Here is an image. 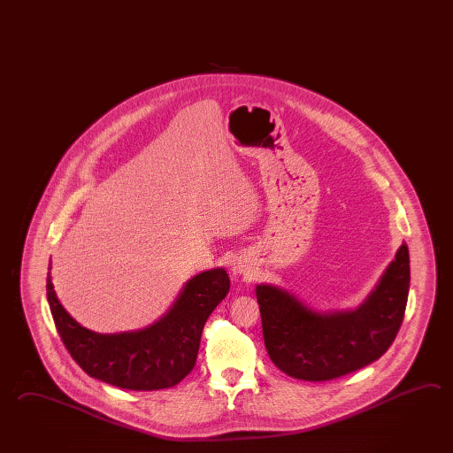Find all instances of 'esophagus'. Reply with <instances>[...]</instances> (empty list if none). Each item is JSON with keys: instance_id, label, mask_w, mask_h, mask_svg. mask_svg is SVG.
Segmentation results:
<instances>
[{"instance_id": "obj_1", "label": "esophagus", "mask_w": 453, "mask_h": 453, "mask_svg": "<svg viewBox=\"0 0 453 453\" xmlns=\"http://www.w3.org/2000/svg\"><path fill=\"white\" fill-rule=\"evenodd\" d=\"M249 265H247L245 259H234V263H232V274H234V276H249Z\"/></svg>"}]
</instances>
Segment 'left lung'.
<instances>
[{"label":"left lung","instance_id":"1","mask_svg":"<svg viewBox=\"0 0 453 453\" xmlns=\"http://www.w3.org/2000/svg\"><path fill=\"white\" fill-rule=\"evenodd\" d=\"M410 288L405 242L355 310L319 311L273 284L257 286L263 337L279 370L303 380H329L380 358L403 321Z\"/></svg>","mask_w":453,"mask_h":453}]
</instances>
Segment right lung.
<instances>
[{
    "label": "right lung",
    "mask_w": 453,
    "mask_h": 453,
    "mask_svg": "<svg viewBox=\"0 0 453 453\" xmlns=\"http://www.w3.org/2000/svg\"><path fill=\"white\" fill-rule=\"evenodd\" d=\"M48 266V305L65 349L88 376L129 390L174 388L194 370L204 323L231 288L224 268L188 279L157 321L130 333H93L58 300Z\"/></svg>",
    "instance_id": "obj_1"
}]
</instances>
